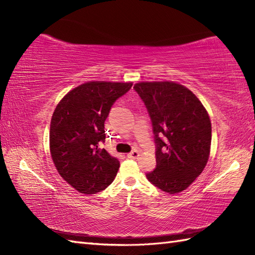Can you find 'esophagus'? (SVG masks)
<instances>
[{
  "label": "esophagus",
  "mask_w": 255,
  "mask_h": 255,
  "mask_svg": "<svg viewBox=\"0 0 255 255\" xmlns=\"http://www.w3.org/2000/svg\"><path fill=\"white\" fill-rule=\"evenodd\" d=\"M140 155V153H139V151L138 150H133V151H131L130 153H128V158L129 159H138V156Z\"/></svg>",
  "instance_id": "34e87169"
}]
</instances>
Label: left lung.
I'll return each instance as SVG.
<instances>
[{"instance_id": "1", "label": "left lung", "mask_w": 255, "mask_h": 255, "mask_svg": "<svg viewBox=\"0 0 255 255\" xmlns=\"http://www.w3.org/2000/svg\"><path fill=\"white\" fill-rule=\"evenodd\" d=\"M133 89L148 108L156 143V167L147 178L165 193H180L196 180L208 162V113L191 90L173 81L139 82Z\"/></svg>"}]
</instances>
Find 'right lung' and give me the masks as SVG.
<instances>
[{
	"instance_id": "obj_1",
	"label": "right lung",
	"mask_w": 255,
	"mask_h": 255,
	"mask_svg": "<svg viewBox=\"0 0 255 255\" xmlns=\"http://www.w3.org/2000/svg\"><path fill=\"white\" fill-rule=\"evenodd\" d=\"M132 82L90 81L62 97L52 114L49 149L59 174L82 194L105 189L115 178L119 161L100 145L104 123L115 101Z\"/></svg>"
}]
</instances>
